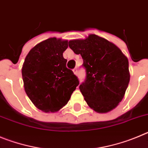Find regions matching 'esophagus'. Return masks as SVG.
I'll return each instance as SVG.
<instances>
[{
  "instance_id": "obj_1",
  "label": "esophagus",
  "mask_w": 148,
  "mask_h": 148,
  "mask_svg": "<svg viewBox=\"0 0 148 148\" xmlns=\"http://www.w3.org/2000/svg\"><path fill=\"white\" fill-rule=\"evenodd\" d=\"M73 72H74V74H76V75H77V68H74V69H73Z\"/></svg>"
}]
</instances>
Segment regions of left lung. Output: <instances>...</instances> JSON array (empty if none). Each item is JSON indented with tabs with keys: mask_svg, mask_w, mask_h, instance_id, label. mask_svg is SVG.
<instances>
[{
	"mask_svg": "<svg viewBox=\"0 0 148 148\" xmlns=\"http://www.w3.org/2000/svg\"><path fill=\"white\" fill-rule=\"evenodd\" d=\"M83 59L86 78L79 90L90 108L107 113L123 99L130 81L128 60L116 46L96 34L69 42Z\"/></svg>",
	"mask_w": 148,
	"mask_h": 148,
	"instance_id": "1",
	"label": "left lung"
}]
</instances>
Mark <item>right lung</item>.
I'll return each instance as SVG.
<instances>
[{
  "mask_svg": "<svg viewBox=\"0 0 148 148\" xmlns=\"http://www.w3.org/2000/svg\"><path fill=\"white\" fill-rule=\"evenodd\" d=\"M68 40L51 38L36 45L26 57L22 77L26 94L44 112H56L68 103L79 80L66 67Z\"/></svg>",
  "mask_w": 148,
  "mask_h": 148,
  "instance_id": "obj_1",
  "label": "right lung"
}]
</instances>
